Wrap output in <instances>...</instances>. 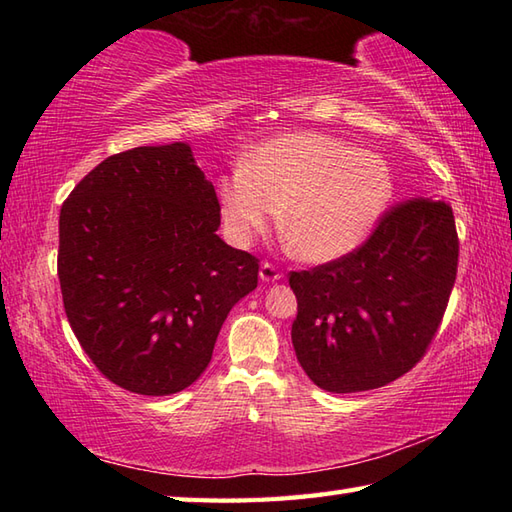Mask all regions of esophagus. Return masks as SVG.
Segmentation results:
<instances>
[{
    "mask_svg": "<svg viewBox=\"0 0 512 512\" xmlns=\"http://www.w3.org/2000/svg\"><path fill=\"white\" fill-rule=\"evenodd\" d=\"M281 277H284L281 275V270L270 262H264L262 266H259V279H262L264 284H270V281H279Z\"/></svg>",
    "mask_w": 512,
    "mask_h": 512,
    "instance_id": "34e87169",
    "label": "esophagus"
}]
</instances>
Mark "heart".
Masks as SVG:
<instances>
[{
    "label": "heart",
    "mask_w": 512,
    "mask_h": 512,
    "mask_svg": "<svg viewBox=\"0 0 512 512\" xmlns=\"http://www.w3.org/2000/svg\"><path fill=\"white\" fill-rule=\"evenodd\" d=\"M385 160L339 138L266 140L217 182L226 235L246 246L281 211V237L303 262H332L363 242L391 200Z\"/></svg>",
    "instance_id": "1"
}]
</instances>
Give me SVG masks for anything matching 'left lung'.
I'll use <instances>...</instances> for the list:
<instances>
[{
    "label": "left lung",
    "mask_w": 512,
    "mask_h": 512,
    "mask_svg": "<svg viewBox=\"0 0 512 512\" xmlns=\"http://www.w3.org/2000/svg\"><path fill=\"white\" fill-rule=\"evenodd\" d=\"M458 253L451 206L413 198L380 217L352 253L290 273L292 345L312 383L354 394L407 374L440 328Z\"/></svg>",
    "instance_id": "obj_1"
}]
</instances>
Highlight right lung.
<instances>
[{
  "label": "right lung",
  "instance_id": "obj_1",
  "mask_svg": "<svg viewBox=\"0 0 512 512\" xmlns=\"http://www.w3.org/2000/svg\"><path fill=\"white\" fill-rule=\"evenodd\" d=\"M217 228L220 202L187 143L110 156L63 202V308L114 385L169 396L211 363L222 323L259 275V259Z\"/></svg>",
  "mask_w": 512,
  "mask_h": 512
}]
</instances>
